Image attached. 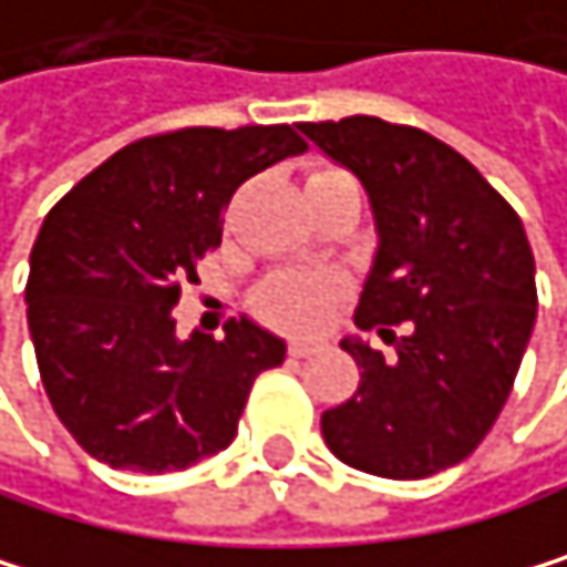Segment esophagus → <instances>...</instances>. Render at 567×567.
Listing matches in <instances>:
<instances>
[{
	"label": "esophagus",
	"mask_w": 567,
	"mask_h": 567,
	"mask_svg": "<svg viewBox=\"0 0 567 567\" xmlns=\"http://www.w3.org/2000/svg\"><path fill=\"white\" fill-rule=\"evenodd\" d=\"M287 351H290V358H307V354L321 351V344H318V341H300V338H297V341H290Z\"/></svg>",
	"instance_id": "esophagus-1"
}]
</instances>
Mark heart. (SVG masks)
<instances>
[{"label": "heart", "instance_id": "obj_1", "mask_svg": "<svg viewBox=\"0 0 567 567\" xmlns=\"http://www.w3.org/2000/svg\"><path fill=\"white\" fill-rule=\"evenodd\" d=\"M321 175V172H318ZM338 287L321 274H280L257 293L260 318L287 331H315L328 321Z\"/></svg>", "mask_w": 567, "mask_h": 567}]
</instances>
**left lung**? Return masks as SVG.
I'll list each match as a JSON object with an SVG mask.
<instances>
[{
  "mask_svg": "<svg viewBox=\"0 0 567 567\" xmlns=\"http://www.w3.org/2000/svg\"><path fill=\"white\" fill-rule=\"evenodd\" d=\"M358 175L379 252L344 338L358 392L321 415L328 450L364 473L422 480L466 460L497 422L534 331V252L520 216L440 137L382 117L300 124ZM403 334L395 336L394 328Z\"/></svg>",
  "mask_w": 567,
  "mask_h": 567,
  "instance_id": "left-lung-1",
  "label": "left lung"
}]
</instances>
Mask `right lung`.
<instances>
[{"label": "right lung", "mask_w": 567, "mask_h": 567, "mask_svg": "<svg viewBox=\"0 0 567 567\" xmlns=\"http://www.w3.org/2000/svg\"><path fill=\"white\" fill-rule=\"evenodd\" d=\"M307 152L290 124L182 127L131 141L43 219L25 321L53 412L94 460L172 473L236 436L260 372L287 344L229 321L226 338L175 334L172 307L223 239L233 192Z\"/></svg>", "instance_id": "right-lung-1"}]
</instances>
